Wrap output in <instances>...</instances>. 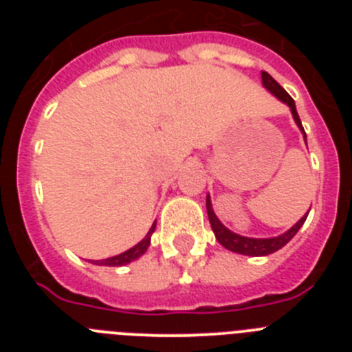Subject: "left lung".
<instances>
[{"mask_svg":"<svg viewBox=\"0 0 352 352\" xmlns=\"http://www.w3.org/2000/svg\"><path fill=\"white\" fill-rule=\"evenodd\" d=\"M261 79H263L264 88L268 89L272 95H275L278 100L284 102L285 105H289L292 118H294V121H296L298 129L301 130L305 142H307V135H305V130L303 126H301V120L300 116H298L296 105H294V100L291 98V95H289V93L285 91V89L282 88L280 84L276 82L272 76H270L268 72H261ZM206 210H208V219H210L211 229H213L214 232V238L219 239V243L222 245V247H226L227 250L236 252V254H243V256H252V257L270 256V254H273V252L280 250V248L284 247V245H287L289 241L294 238V234L300 231V227L303 226L305 220H307V214H309V213H305L303 217H301V219L291 227V229H287V231L280 236H275V238H247V236L236 234V232H232L231 229H227V227L220 222L219 217L214 214L213 206H211L210 194L206 195Z\"/></svg>","mask_w":352,"mask_h":352,"instance_id":"left-lung-1","label":"left lung"}]
</instances>
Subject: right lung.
<instances>
[{
    "label": "right lung",
    "mask_w": 352,
    "mask_h": 352,
    "mask_svg": "<svg viewBox=\"0 0 352 352\" xmlns=\"http://www.w3.org/2000/svg\"><path fill=\"white\" fill-rule=\"evenodd\" d=\"M155 227H157V220L153 222V226L149 227L148 234H146L138 245H133L132 248L125 250L123 254H118V256L107 257V259H102V261H89V263L98 264V266H125V264H129V263H132V261L139 259V257H141L142 254L148 250L149 243H151V234L155 232Z\"/></svg>",
    "instance_id": "right-lung-1"
}]
</instances>
